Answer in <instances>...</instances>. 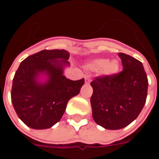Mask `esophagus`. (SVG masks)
Instances as JSON below:
<instances>
[{
  "mask_svg": "<svg viewBox=\"0 0 159 159\" xmlns=\"http://www.w3.org/2000/svg\"><path fill=\"white\" fill-rule=\"evenodd\" d=\"M89 83H90V77L89 76H85V83H86V84H89Z\"/></svg>",
  "mask_w": 159,
  "mask_h": 159,
  "instance_id": "34e87169",
  "label": "esophagus"
}]
</instances>
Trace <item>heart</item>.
<instances>
[{
    "label": "heart",
    "instance_id": "heart-1",
    "mask_svg": "<svg viewBox=\"0 0 159 159\" xmlns=\"http://www.w3.org/2000/svg\"><path fill=\"white\" fill-rule=\"evenodd\" d=\"M87 68L93 71H99L104 76H111L119 71L120 65L117 60H111L109 59H94L87 63Z\"/></svg>",
    "mask_w": 159,
    "mask_h": 159
}]
</instances>
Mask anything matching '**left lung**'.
Here are the masks:
<instances>
[{
	"label": "left lung",
	"mask_w": 159,
	"mask_h": 159,
	"mask_svg": "<svg viewBox=\"0 0 159 159\" xmlns=\"http://www.w3.org/2000/svg\"><path fill=\"white\" fill-rule=\"evenodd\" d=\"M123 70L111 76H101L90 85L94 122L107 129H121L136 119L146 103L148 80L142 63L119 52Z\"/></svg>",
	"instance_id": "1"
}]
</instances>
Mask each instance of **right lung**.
<instances>
[{"label":"right lung","mask_w":159,"mask_h":159,"mask_svg":"<svg viewBox=\"0 0 159 159\" xmlns=\"http://www.w3.org/2000/svg\"><path fill=\"white\" fill-rule=\"evenodd\" d=\"M70 53L64 49L42 50L19 65L12 80V106L25 125L46 129L61 119L67 103L77 95L84 79L72 81L64 76L70 66Z\"/></svg>","instance_id":"obj_1"}]
</instances>
